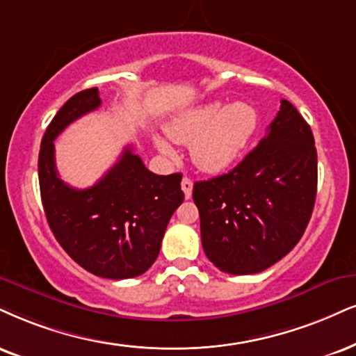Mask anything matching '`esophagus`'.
<instances>
[{
	"instance_id": "esophagus-1",
	"label": "esophagus",
	"mask_w": 356,
	"mask_h": 356,
	"mask_svg": "<svg viewBox=\"0 0 356 356\" xmlns=\"http://www.w3.org/2000/svg\"><path fill=\"white\" fill-rule=\"evenodd\" d=\"M181 190L185 193V198L190 200L191 198V191H193V181L190 178H183L181 179Z\"/></svg>"
}]
</instances>
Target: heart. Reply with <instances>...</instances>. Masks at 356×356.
<instances>
[{
    "label": "heart",
    "mask_w": 356,
    "mask_h": 356,
    "mask_svg": "<svg viewBox=\"0 0 356 356\" xmlns=\"http://www.w3.org/2000/svg\"><path fill=\"white\" fill-rule=\"evenodd\" d=\"M257 127V112L252 105L209 102L179 113L166 125V135L178 143H190L193 163L206 173H221L229 168L248 147ZM156 147L163 155L175 152L165 140Z\"/></svg>",
    "instance_id": "obj_1"
}]
</instances>
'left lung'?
<instances>
[{"label":"left lung","mask_w":356,"mask_h":356,"mask_svg":"<svg viewBox=\"0 0 356 356\" xmlns=\"http://www.w3.org/2000/svg\"><path fill=\"white\" fill-rule=\"evenodd\" d=\"M315 196L312 130L282 99L266 137L236 168L193 186L204 254L227 274L266 270L300 241Z\"/></svg>","instance_id":"8db88e82"}]
</instances>
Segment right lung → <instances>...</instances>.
<instances>
[{"instance_id": "add662e5", "label": "right lung", "mask_w": 356, "mask_h": 356, "mask_svg": "<svg viewBox=\"0 0 356 356\" xmlns=\"http://www.w3.org/2000/svg\"><path fill=\"white\" fill-rule=\"evenodd\" d=\"M97 87L72 95L52 118L39 152V188L51 231L79 266L104 279L137 277L150 269L171 214L185 200L181 173L155 175L131 148L94 186L77 190L59 178L54 140L100 107Z\"/></svg>"}]
</instances>
